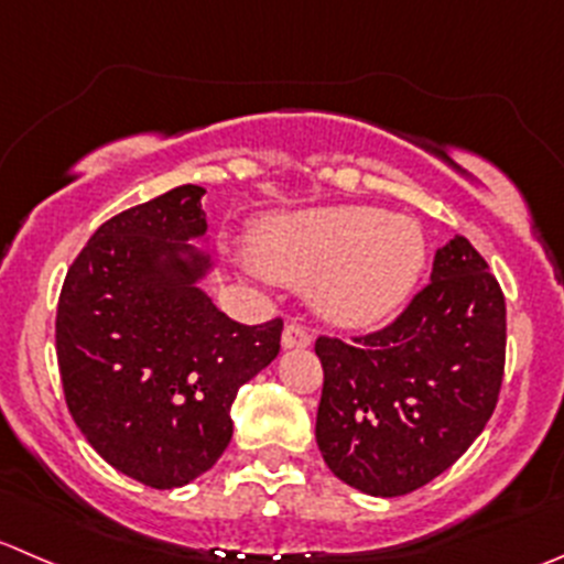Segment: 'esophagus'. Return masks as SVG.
Wrapping results in <instances>:
<instances>
[{
    "mask_svg": "<svg viewBox=\"0 0 564 564\" xmlns=\"http://www.w3.org/2000/svg\"><path fill=\"white\" fill-rule=\"evenodd\" d=\"M311 330L305 325H300V322H292V325H286V330H283V347L286 349H303L311 344Z\"/></svg>",
    "mask_w": 564,
    "mask_h": 564,
    "instance_id": "obj_1",
    "label": "esophagus"
}]
</instances>
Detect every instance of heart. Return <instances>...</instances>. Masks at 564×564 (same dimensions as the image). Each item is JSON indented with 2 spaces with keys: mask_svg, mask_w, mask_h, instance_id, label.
I'll return each instance as SVG.
<instances>
[{
  "mask_svg": "<svg viewBox=\"0 0 564 564\" xmlns=\"http://www.w3.org/2000/svg\"><path fill=\"white\" fill-rule=\"evenodd\" d=\"M250 256L264 275L316 283L322 314L364 327L386 319L413 292L427 242L419 223L375 206H330L256 228Z\"/></svg>",
  "mask_w": 564,
  "mask_h": 564,
  "instance_id": "1",
  "label": "heart"
}]
</instances>
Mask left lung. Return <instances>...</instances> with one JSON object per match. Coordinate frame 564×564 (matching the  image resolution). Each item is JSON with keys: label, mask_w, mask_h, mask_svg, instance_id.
Returning a JSON list of instances; mask_svg holds the SVG:
<instances>
[{"label": "left lung", "mask_w": 564, "mask_h": 564, "mask_svg": "<svg viewBox=\"0 0 564 564\" xmlns=\"http://www.w3.org/2000/svg\"><path fill=\"white\" fill-rule=\"evenodd\" d=\"M316 444L327 468L369 496L433 482L474 444L505 380V292L466 237L435 253L402 314L364 336L316 338Z\"/></svg>", "instance_id": "1"}]
</instances>
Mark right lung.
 Here are the masks:
<instances>
[{
  "mask_svg": "<svg viewBox=\"0 0 564 564\" xmlns=\"http://www.w3.org/2000/svg\"><path fill=\"white\" fill-rule=\"evenodd\" d=\"M206 189L109 217L68 267L57 303L65 404L87 444L156 490L209 471L231 444V404L281 352L283 319L242 325L195 286L209 261L182 259L204 237Z\"/></svg>",
  "mask_w": 564,
  "mask_h": 564,
  "instance_id": "add662e5",
  "label": "right lung"
}]
</instances>
